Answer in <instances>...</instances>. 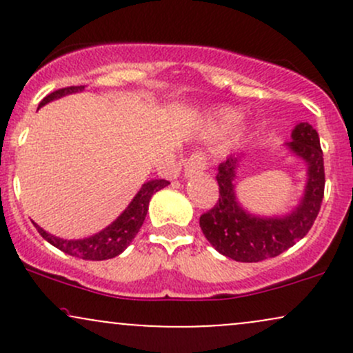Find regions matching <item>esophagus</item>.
<instances>
[{"label": "esophagus", "mask_w": 353, "mask_h": 353, "mask_svg": "<svg viewBox=\"0 0 353 353\" xmlns=\"http://www.w3.org/2000/svg\"><path fill=\"white\" fill-rule=\"evenodd\" d=\"M208 168V163H205V156L202 152H194L192 156L185 161V176H194V174H199Z\"/></svg>", "instance_id": "1"}]
</instances>
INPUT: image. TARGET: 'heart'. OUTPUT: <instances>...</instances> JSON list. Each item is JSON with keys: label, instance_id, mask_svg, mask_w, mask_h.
<instances>
[{"label": "heart", "instance_id": "b5f03b06", "mask_svg": "<svg viewBox=\"0 0 353 353\" xmlns=\"http://www.w3.org/2000/svg\"><path fill=\"white\" fill-rule=\"evenodd\" d=\"M242 119V112L232 108H222L209 116V128L212 132H225Z\"/></svg>", "mask_w": 353, "mask_h": 353}]
</instances>
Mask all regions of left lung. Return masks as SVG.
I'll return each mask as SVG.
<instances>
[{
    "label": "left lung",
    "mask_w": 353,
    "mask_h": 353,
    "mask_svg": "<svg viewBox=\"0 0 353 353\" xmlns=\"http://www.w3.org/2000/svg\"><path fill=\"white\" fill-rule=\"evenodd\" d=\"M287 145L307 163V184L301 204L282 217H259L242 209L234 190L239 157L230 156L219 164V201L199 219L202 232L217 252L237 262H261L285 252L314 225L325 188L317 131L309 123L297 124Z\"/></svg>",
    "instance_id": "left-lung-1"
}]
</instances>
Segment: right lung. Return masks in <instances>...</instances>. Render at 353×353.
<instances>
[{
  "label": "right lung",
  "instance_id": "1",
  "mask_svg": "<svg viewBox=\"0 0 353 353\" xmlns=\"http://www.w3.org/2000/svg\"><path fill=\"white\" fill-rule=\"evenodd\" d=\"M79 91H84V86H70L58 89V91H52L51 94H48L39 103V108L48 104L50 101H54L66 94H72V92ZM168 184H171V182L165 179H152L145 182V184H143V188L139 189V192L136 194L134 199L131 201V204L125 208L124 212L111 225H108L106 229H103L101 232L94 234L91 237L78 239V241H66V239L51 236V234H48L46 230L39 228L34 222L33 224L38 229V232L41 234L44 241L50 242L51 245L58 247L64 254L84 259V261H106V259H112L121 252H124L125 247L131 244L132 239L136 237L141 225H143L151 197L157 190L164 189Z\"/></svg>",
  "mask_w": 353,
  "mask_h": 353
}]
</instances>
